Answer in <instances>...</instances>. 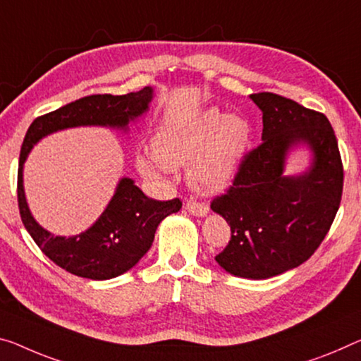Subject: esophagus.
I'll use <instances>...</instances> for the list:
<instances>
[{
    "instance_id": "esophagus-1",
    "label": "esophagus",
    "mask_w": 361,
    "mask_h": 361,
    "mask_svg": "<svg viewBox=\"0 0 361 361\" xmlns=\"http://www.w3.org/2000/svg\"><path fill=\"white\" fill-rule=\"evenodd\" d=\"M185 209L190 214H193V216H198V218H203V216H207L208 214V207L204 203H198V202H195V200H187V204H185Z\"/></svg>"
}]
</instances>
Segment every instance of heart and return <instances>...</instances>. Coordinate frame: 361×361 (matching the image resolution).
Here are the masks:
<instances>
[{"label":"heart","instance_id":"obj_1","mask_svg":"<svg viewBox=\"0 0 361 361\" xmlns=\"http://www.w3.org/2000/svg\"><path fill=\"white\" fill-rule=\"evenodd\" d=\"M252 126L240 114L214 108L200 111L185 123L166 124L153 138V153H138L135 166L147 177L187 165L185 177L202 193H218L231 185L247 148Z\"/></svg>","mask_w":361,"mask_h":361}]
</instances>
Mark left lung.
<instances>
[{
  "mask_svg": "<svg viewBox=\"0 0 361 361\" xmlns=\"http://www.w3.org/2000/svg\"><path fill=\"white\" fill-rule=\"evenodd\" d=\"M250 99L263 113V143L212 209L232 232L216 262L232 276L259 281L297 268L319 247L339 209L343 169L324 114L268 92ZM298 149L309 153L307 168L286 175V159Z\"/></svg>",
  "mask_w": 361,
  "mask_h": 361,
  "instance_id": "1",
  "label": "left lung"
}]
</instances>
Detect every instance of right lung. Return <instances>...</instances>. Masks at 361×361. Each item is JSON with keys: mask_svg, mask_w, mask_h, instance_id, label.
Returning <instances> with one entry per match:
<instances>
[{"mask_svg": "<svg viewBox=\"0 0 361 361\" xmlns=\"http://www.w3.org/2000/svg\"><path fill=\"white\" fill-rule=\"evenodd\" d=\"M154 90L145 87L127 95H90L37 118L20 148L18 200L22 223L40 250L71 274L92 281L118 277L140 262L154 240L159 223L182 208L179 198H148L130 177H121L113 197L88 229L77 235H54L37 223L24 188V164L32 148L54 132L74 127H108L129 134V124L149 111Z\"/></svg>", "mask_w": 361, "mask_h": 361, "instance_id": "obj_1", "label": "right lung"}]
</instances>
